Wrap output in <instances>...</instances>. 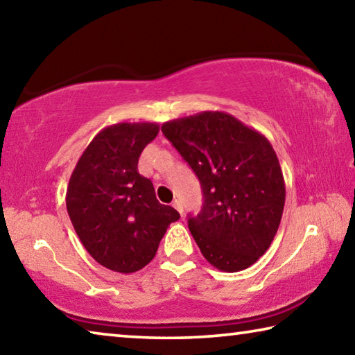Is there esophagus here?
I'll return each mask as SVG.
<instances>
[{
	"label": "esophagus",
	"mask_w": 355,
	"mask_h": 355,
	"mask_svg": "<svg viewBox=\"0 0 355 355\" xmlns=\"http://www.w3.org/2000/svg\"><path fill=\"white\" fill-rule=\"evenodd\" d=\"M172 207L177 209V211L180 213V214H183V207H182V203H180L178 200H173V203H172Z\"/></svg>",
	"instance_id": "obj_1"
}]
</instances>
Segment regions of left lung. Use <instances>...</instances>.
Listing matches in <instances>:
<instances>
[{
	"instance_id": "left-lung-1",
	"label": "left lung",
	"mask_w": 355,
	"mask_h": 355,
	"mask_svg": "<svg viewBox=\"0 0 355 355\" xmlns=\"http://www.w3.org/2000/svg\"><path fill=\"white\" fill-rule=\"evenodd\" d=\"M161 131L202 186V211L188 218L202 255L225 272L252 266L271 245L285 207L271 142L222 111L173 119Z\"/></svg>"
}]
</instances>
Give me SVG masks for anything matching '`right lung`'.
I'll list each match as a JSON object with an SVG mask.
<instances>
[{
    "label": "right lung",
    "instance_id": "right-lung-1",
    "mask_svg": "<svg viewBox=\"0 0 355 355\" xmlns=\"http://www.w3.org/2000/svg\"><path fill=\"white\" fill-rule=\"evenodd\" d=\"M159 131L153 122L116 123L94 137L78 159L65 205L78 238L95 261L131 274L153 260L177 209L156 200L137 172L142 150Z\"/></svg>",
    "mask_w": 355,
    "mask_h": 355
}]
</instances>
